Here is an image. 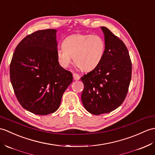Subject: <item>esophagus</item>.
<instances>
[{
	"mask_svg": "<svg viewBox=\"0 0 155 155\" xmlns=\"http://www.w3.org/2000/svg\"><path fill=\"white\" fill-rule=\"evenodd\" d=\"M73 78L74 81H78L80 79V76H79L77 73H73Z\"/></svg>",
	"mask_w": 155,
	"mask_h": 155,
	"instance_id": "obj_1",
	"label": "esophagus"
}]
</instances>
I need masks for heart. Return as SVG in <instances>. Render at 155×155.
Instances as JSON below:
<instances>
[{"label":"heart","mask_w":155,"mask_h":155,"mask_svg":"<svg viewBox=\"0 0 155 155\" xmlns=\"http://www.w3.org/2000/svg\"><path fill=\"white\" fill-rule=\"evenodd\" d=\"M106 42L98 34H75L64 39L62 48L57 51V59L63 68H67L72 57L76 65L84 71L94 69L101 62Z\"/></svg>","instance_id":"b5f03b06"}]
</instances>
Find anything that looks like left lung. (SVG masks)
Segmentation results:
<instances>
[{
  "label": "left lung",
  "mask_w": 155,
  "mask_h": 155,
  "mask_svg": "<svg viewBox=\"0 0 155 155\" xmlns=\"http://www.w3.org/2000/svg\"><path fill=\"white\" fill-rule=\"evenodd\" d=\"M106 50L101 62L81 78L84 84L81 100L85 109L94 115L110 113L121 106L131 79L132 64L123 41L106 27H101Z\"/></svg>",
  "instance_id": "1"
}]
</instances>
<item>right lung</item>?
Segmentation results:
<instances>
[{"label": "right lung", "instance_id": "right-lung-1", "mask_svg": "<svg viewBox=\"0 0 155 155\" xmlns=\"http://www.w3.org/2000/svg\"><path fill=\"white\" fill-rule=\"evenodd\" d=\"M57 30H38L28 35L15 49L10 77L18 101L24 109L48 115L59 108L73 74L57 59Z\"/></svg>", "mask_w": 155, "mask_h": 155}]
</instances>
